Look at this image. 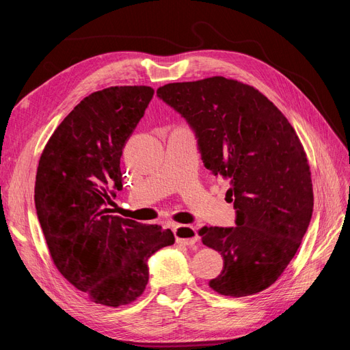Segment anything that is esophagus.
<instances>
[{"mask_svg":"<svg viewBox=\"0 0 350 350\" xmlns=\"http://www.w3.org/2000/svg\"><path fill=\"white\" fill-rule=\"evenodd\" d=\"M174 234L176 242L183 243V245H194L198 241L196 228L189 225H174Z\"/></svg>","mask_w":350,"mask_h":350,"instance_id":"esophagus-1","label":"esophagus"}]
</instances>
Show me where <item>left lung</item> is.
<instances>
[{"label":"left lung","instance_id":"1","mask_svg":"<svg viewBox=\"0 0 350 350\" xmlns=\"http://www.w3.org/2000/svg\"><path fill=\"white\" fill-rule=\"evenodd\" d=\"M156 93L196 131L204 166L230 184L237 226L198 232L224 257V270L208 286L232 298L270 288L312 216L311 171L298 134L261 92L234 79L169 83Z\"/></svg>","mask_w":350,"mask_h":350}]
</instances>
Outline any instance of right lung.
<instances>
[{"label": "right lung", "instance_id": "add662e5", "mask_svg": "<svg viewBox=\"0 0 350 350\" xmlns=\"http://www.w3.org/2000/svg\"><path fill=\"white\" fill-rule=\"evenodd\" d=\"M154 90L113 86L84 98L51 135L40 154L35 204L58 271L92 302H134L149 282L147 260L172 245L157 225L107 215L122 189V149Z\"/></svg>", "mask_w": 350, "mask_h": 350}]
</instances>
